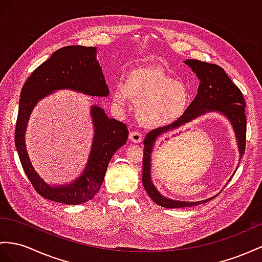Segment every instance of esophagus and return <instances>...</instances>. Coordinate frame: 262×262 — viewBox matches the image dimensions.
<instances>
[{"label":"esophagus","instance_id":"34e87169","mask_svg":"<svg viewBox=\"0 0 262 262\" xmlns=\"http://www.w3.org/2000/svg\"><path fill=\"white\" fill-rule=\"evenodd\" d=\"M129 139L132 140L133 143L138 144L143 140V135L138 132H130L129 133Z\"/></svg>","mask_w":262,"mask_h":262}]
</instances>
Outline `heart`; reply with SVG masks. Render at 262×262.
I'll list each match as a JSON object with an SVG mask.
<instances>
[{"mask_svg": "<svg viewBox=\"0 0 262 262\" xmlns=\"http://www.w3.org/2000/svg\"><path fill=\"white\" fill-rule=\"evenodd\" d=\"M129 98L135 103L137 118L146 127L170 125L182 117L189 104L187 87L163 70L140 66L126 74L124 85L113 92L114 103L127 106Z\"/></svg>", "mask_w": 262, "mask_h": 262, "instance_id": "heart-1", "label": "heart"}]
</instances>
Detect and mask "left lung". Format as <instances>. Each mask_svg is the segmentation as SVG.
<instances>
[{"label":"left lung","instance_id":"left-lung-1","mask_svg":"<svg viewBox=\"0 0 262 262\" xmlns=\"http://www.w3.org/2000/svg\"><path fill=\"white\" fill-rule=\"evenodd\" d=\"M185 64L196 73L200 80L198 94L193 98L188 108L185 111L182 117L170 125L154 129L147 134L144 140V157H143V186L148 193V196L159 206L165 208H182L192 207L200 204H205L210 199L195 201H179L164 197L156 187L151 183L150 177V158L152 147L155 140L162 134L175 129L177 127L185 125L196 117L203 115L207 112H219L225 115L231 123L234 134L237 137L240 158L244 156L246 150V103L238 86L232 83V80L227 75L223 67L216 64H210L198 61V59H186Z\"/></svg>","mask_w":262,"mask_h":262}]
</instances>
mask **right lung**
Instances as JSON below:
<instances>
[{
  "label": "right lung",
  "mask_w": 262,
  "mask_h": 262,
  "mask_svg": "<svg viewBox=\"0 0 262 262\" xmlns=\"http://www.w3.org/2000/svg\"><path fill=\"white\" fill-rule=\"evenodd\" d=\"M57 90H73L91 96L110 94L104 74L96 59V48L82 45L65 46L39 65L26 79L21 91L15 126V147L26 176L42 197L65 205H79L91 200L99 191L107 166L116 150L126 144V124L108 118L104 110L92 106L94 139L89 162L82 175L65 186H50L33 168L25 147V129L31 113L39 99Z\"/></svg>",
  "instance_id": "obj_1"
}]
</instances>
